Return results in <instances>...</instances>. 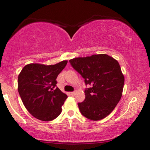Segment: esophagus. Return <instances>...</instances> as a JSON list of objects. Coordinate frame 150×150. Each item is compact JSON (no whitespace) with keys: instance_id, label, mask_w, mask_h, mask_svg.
I'll return each mask as SVG.
<instances>
[{"instance_id":"1","label":"esophagus","mask_w":150,"mask_h":150,"mask_svg":"<svg viewBox=\"0 0 150 150\" xmlns=\"http://www.w3.org/2000/svg\"><path fill=\"white\" fill-rule=\"evenodd\" d=\"M75 92H74V91H73V92H70V94L71 96H74L75 95Z\"/></svg>"}]
</instances>
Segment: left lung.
I'll return each mask as SVG.
<instances>
[{
    "label": "left lung",
    "mask_w": 150,
    "mask_h": 150,
    "mask_svg": "<svg viewBox=\"0 0 150 150\" xmlns=\"http://www.w3.org/2000/svg\"><path fill=\"white\" fill-rule=\"evenodd\" d=\"M73 68L84 79L85 99L78 103L80 112L93 121L109 115L120 100L124 77L118 61L107 54H94L69 61Z\"/></svg>",
    "instance_id": "1"
}]
</instances>
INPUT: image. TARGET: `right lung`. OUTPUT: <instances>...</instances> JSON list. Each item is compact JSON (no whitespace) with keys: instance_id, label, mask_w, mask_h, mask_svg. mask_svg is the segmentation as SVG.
<instances>
[{"instance_id":"add662e5","label":"right lung","mask_w":150,"mask_h":150,"mask_svg":"<svg viewBox=\"0 0 150 150\" xmlns=\"http://www.w3.org/2000/svg\"><path fill=\"white\" fill-rule=\"evenodd\" d=\"M68 61L55 65L30 64L25 66L18 76V91L25 108L40 120L52 121L61 112L67 98L57 86V77Z\"/></svg>"}]
</instances>
